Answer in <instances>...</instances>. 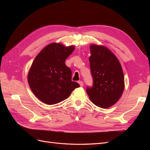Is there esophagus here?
Wrapping results in <instances>:
<instances>
[{"label":"esophagus","instance_id":"34e87169","mask_svg":"<svg viewBox=\"0 0 150 150\" xmlns=\"http://www.w3.org/2000/svg\"><path fill=\"white\" fill-rule=\"evenodd\" d=\"M78 83H79V85H80V86H81V87H83V85H84V84H83V81H79Z\"/></svg>","mask_w":150,"mask_h":150}]
</instances>
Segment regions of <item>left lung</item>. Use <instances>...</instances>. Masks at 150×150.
Returning <instances> with one entry per match:
<instances>
[{
  "label": "left lung",
  "mask_w": 150,
  "mask_h": 150,
  "mask_svg": "<svg viewBox=\"0 0 150 150\" xmlns=\"http://www.w3.org/2000/svg\"><path fill=\"white\" fill-rule=\"evenodd\" d=\"M89 58L93 85L86 92L95 105L108 108L121 98L125 88L122 67L116 56L103 46L91 44Z\"/></svg>",
  "instance_id": "obj_1"
}]
</instances>
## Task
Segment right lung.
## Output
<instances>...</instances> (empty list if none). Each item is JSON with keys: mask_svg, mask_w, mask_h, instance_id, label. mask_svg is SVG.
Segmentation results:
<instances>
[{"mask_svg": "<svg viewBox=\"0 0 150 150\" xmlns=\"http://www.w3.org/2000/svg\"><path fill=\"white\" fill-rule=\"evenodd\" d=\"M74 47L51 43L35 57L28 73V83L40 101L49 105L65 100L79 84L72 81V72L66 59Z\"/></svg>", "mask_w": 150, "mask_h": 150, "instance_id": "obj_1", "label": "right lung"}]
</instances>
